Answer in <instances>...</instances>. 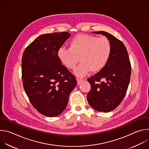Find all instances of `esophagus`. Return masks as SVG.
Segmentation results:
<instances>
[{"mask_svg": "<svg viewBox=\"0 0 149 149\" xmlns=\"http://www.w3.org/2000/svg\"><path fill=\"white\" fill-rule=\"evenodd\" d=\"M84 81V79H77V84H78V85L80 84Z\"/></svg>", "mask_w": 149, "mask_h": 149, "instance_id": "1", "label": "esophagus"}]
</instances>
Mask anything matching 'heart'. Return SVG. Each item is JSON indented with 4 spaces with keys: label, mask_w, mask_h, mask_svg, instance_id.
<instances>
[{
    "label": "heart",
    "mask_w": 149,
    "mask_h": 149,
    "mask_svg": "<svg viewBox=\"0 0 149 149\" xmlns=\"http://www.w3.org/2000/svg\"><path fill=\"white\" fill-rule=\"evenodd\" d=\"M112 53L110 40L105 36L80 34L73 38L69 48L61 47L57 52L62 64L70 70H74L79 61L81 63L75 70L79 77L86 76L90 71L97 72L108 63Z\"/></svg>",
    "instance_id": "1"
}]
</instances>
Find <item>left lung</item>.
Here are the masks:
<instances>
[{"label":"left lung","instance_id":"1","mask_svg":"<svg viewBox=\"0 0 149 149\" xmlns=\"http://www.w3.org/2000/svg\"><path fill=\"white\" fill-rule=\"evenodd\" d=\"M105 35L111 42L112 53L105 67L87 79L91 89L87 100L91 107L98 111L110 112L120 105L129 87L132 67L128 52L123 42L104 32H94Z\"/></svg>","mask_w":149,"mask_h":149}]
</instances>
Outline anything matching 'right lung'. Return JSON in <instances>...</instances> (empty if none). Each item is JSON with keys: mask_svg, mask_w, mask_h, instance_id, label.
I'll return each mask as SVG.
<instances>
[{"mask_svg": "<svg viewBox=\"0 0 149 149\" xmlns=\"http://www.w3.org/2000/svg\"><path fill=\"white\" fill-rule=\"evenodd\" d=\"M67 32L40 35L25 49L22 78L25 93L40 114L52 117L67 107L77 84L75 77L62 64L57 52L70 37Z\"/></svg>", "mask_w": 149, "mask_h": 149, "instance_id": "add662e5", "label": "right lung"}]
</instances>
